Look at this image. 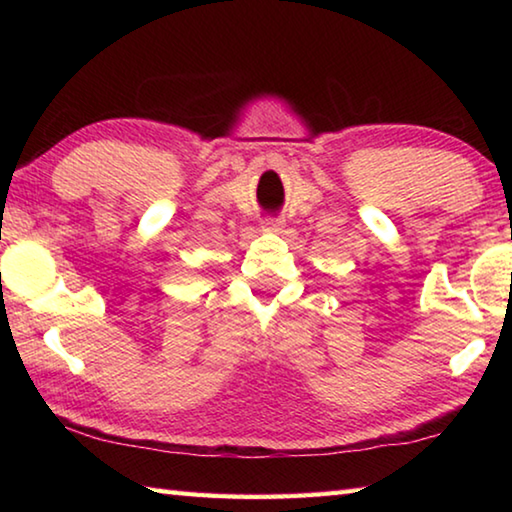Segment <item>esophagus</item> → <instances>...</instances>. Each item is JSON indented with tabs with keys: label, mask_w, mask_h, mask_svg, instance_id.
<instances>
[{
	"label": "esophagus",
	"mask_w": 512,
	"mask_h": 512,
	"mask_svg": "<svg viewBox=\"0 0 512 512\" xmlns=\"http://www.w3.org/2000/svg\"><path fill=\"white\" fill-rule=\"evenodd\" d=\"M280 228H282V219H277V216H266V219H262L264 232H277Z\"/></svg>",
	"instance_id": "34e87169"
}]
</instances>
